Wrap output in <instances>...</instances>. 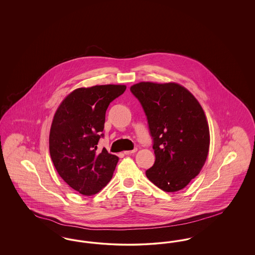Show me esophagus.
I'll use <instances>...</instances> for the list:
<instances>
[{
    "label": "esophagus",
    "instance_id": "34e87169",
    "mask_svg": "<svg viewBox=\"0 0 255 255\" xmlns=\"http://www.w3.org/2000/svg\"><path fill=\"white\" fill-rule=\"evenodd\" d=\"M136 150H137V149H136V148H134V149L131 150V151H125V152H124V154H125V155H132V154L136 152Z\"/></svg>",
    "mask_w": 255,
    "mask_h": 255
}]
</instances>
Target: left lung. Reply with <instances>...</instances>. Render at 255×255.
<instances>
[{
	"mask_svg": "<svg viewBox=\"0 0 255 255\" xmlns=\"http://www.w3.org/2000/svg\"><path fill=\"white\" fill-rule=\"evenodd\" d=\"M145 113L154 165L146 177L165 192L184 188L200 173L209 149V128L194 96L177 83L140 82L130 88Z\"/></svg>",
	"mask_w": 255,
	"mask_h": 255,
	"instance_id": "obj_1",
	"label": "left lung"
}]
</instances>
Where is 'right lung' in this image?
Returning a JSON list of instances; mask_svg holds the SVG:
<instances>
[{
	"mask_svg": "<svg viewBox=\"0 0 255 255\" xmlns=\"http://www.w3.org/2000/svg\"><path fill=\"white\" fill-rule=\"evenodd\" d=\"M125 85L79 88L56 111L49 132V153L61 178L82 195L99 192L113 177L119 158L97 151L110 103Z\"/></svg>",
	"mask_w": 255,
	"mask_h": 255,
	"instance_id": "obj_1",
	"label": "right lung"
}]
</instances>
